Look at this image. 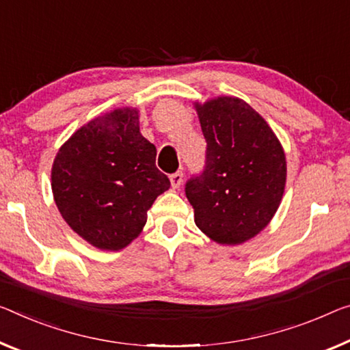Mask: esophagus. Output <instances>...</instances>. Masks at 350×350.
<instances>
[{
  "mask_svg": "<svg viewBox=\"0 0 350 350\" xmlns=\"http://www.w3.org/2000/svg\"><path fill=\"white\" fill-rule=\"evenodd\" d=\"M181 183H183V172H175V174H172L170 175V185H172V187H180L181 186Z\"/></svg>",
  "mask_w": 350,
  "mask_h": 350,
  "instance_id": "obj_1",
  "label": "esophagus"
}]
</instances>
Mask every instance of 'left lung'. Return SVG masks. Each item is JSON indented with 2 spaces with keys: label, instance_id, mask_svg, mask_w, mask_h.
<instances>
[{
  "label": "left lung",
  "instance_id": "obj_1",
  "mask_svg": "<svg viewBox=\"0 0 350 350\" xmlns=\"http://www.w3.org/2000/svg\"><path fill=\"white\" fill-rule=\"evenodd\" d=\"M205 165L185 185L197 227L220 244H241L271 222L280 205L286 161L265 119L239 98L197 105Z\"/></svg>",
  "mask_w": 350,
  "mask_h": 350
}]
</instances>
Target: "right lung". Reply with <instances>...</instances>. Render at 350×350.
<instances>
[{
  "instance_id": "obj_1",
  "label": "right lung",
  "mask_w": 350,
  "mask_h": 350,
  "mask_svg": "<svg viewBox=\"0 0 350 350\" xmlns=\"http://www.w3.org/2000/svg\"><path fill=\"white\" fill-rule=\"evenodd\" d=\"M157 147L139 131L136 109L90 120L59 150L51 187L59 213L98 249L120 250L141 233L147 211L170 181Z\"/></svg>"
}]
</instances>
